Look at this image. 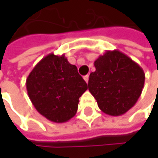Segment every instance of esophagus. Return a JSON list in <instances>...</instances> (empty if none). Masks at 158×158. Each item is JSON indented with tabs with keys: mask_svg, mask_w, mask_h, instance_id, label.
Returning a JSON list of instances; mask_svg holds the SVG:
<instances>
[{
	"mask_svg": "<svg viewBox=\"0 0 158 158\" xmlns=\"http://www.w3.org/2000/svg\"><path fill=\"white\" fill-rule=\"evenodd\" d=\"M83 79H84V81H85V82L88 83V82H89V76H88V75H86V76H83Z\"/></svg>",
	"mask_w": 158,
	"mask_h": 158,
	"instance_id": "obj_1",
	"label": "esophagus"
}]
</instances>
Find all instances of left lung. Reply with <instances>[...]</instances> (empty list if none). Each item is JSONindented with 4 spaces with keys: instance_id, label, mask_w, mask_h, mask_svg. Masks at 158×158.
Masks as SVG:
<instances>
[{
    "instance_id": "1",
    "label": "left lung",
    "mask_w": 158,
    "mask_h": 158,
    "mask_svg": "<svg viewBox=\"0 0 158 158\" xmlns=\"http://www.w3.org/2000/svg\"><path fill=\"white\" fill-rule=\"evenodd\" d=\"M88 87L101 111L111 116L130 110L142 94L145 74L131 58L118 50L106 51L94 61Z\"/></svg>"
}]
</instances>
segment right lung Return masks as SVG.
Segmentation results:
<instances>
[{"mask_svg": "<svg viewBox=\"0 0 158 158\" xmlns=\"http://www.w3.org/2000/svg\"><path fill=\"white\" fill-rule=\"evenodd\" d=\"M26 89L42 116L55 123H64L76 115L79 98L88 85L65 54L49 53L29 74Z\"/></svg>", "mask_w": 158, "mask_h": 158, "instance_id": "1", "label": "right lung"}]
</instances>
